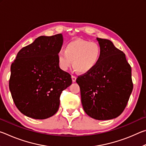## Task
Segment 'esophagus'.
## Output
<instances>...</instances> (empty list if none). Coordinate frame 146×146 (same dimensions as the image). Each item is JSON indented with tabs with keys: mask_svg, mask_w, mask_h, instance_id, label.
<instances>
[{
	"mask_svg": "<svg viewBox=\"0 0 146 146\" xmlns=\"http://www.w3.org/2000/svg\"><path fill=\"white\" fill-rule=\"evenodd\" d=\"M71 78H72V81H73V82H76V76L72 75V76H71Z\"/></svg>",
	"mask_w": 146,
	"mask_h": 146,
	"instance_id": "1",
	"label": "esophagus"
}]
</instances>
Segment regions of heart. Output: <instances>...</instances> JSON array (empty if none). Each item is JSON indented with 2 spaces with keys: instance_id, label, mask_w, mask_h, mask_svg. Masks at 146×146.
I'll use <instances>...</instances> for the list:
<instances>
[{
  "instance_id": "1",
  "label": "heart",
  "mask_w": 146,
  "mask_h": 146,
  "mask_svg": "<svg viewBox=\"0 0 146 146\" xmlns=\"http://www.w3.org/2000/svg\"><path fill=\"white\" fill-rule=\"evenodd\" d=\"M101 48L95 42L75 40L68 43L65 50L58 52L59 66L66 71L72 65L75 70L81 73L90 71L97 66L101 56Z\"/></svg>"
}]
</instances>
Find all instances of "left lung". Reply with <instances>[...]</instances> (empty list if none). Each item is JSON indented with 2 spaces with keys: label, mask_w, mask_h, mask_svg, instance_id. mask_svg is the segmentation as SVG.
<instances>
[{
  "label": "left lung",
  "mask_w": 146,
  "mask_h": 146,
  "mask_svg": "<svg viewBox=\"0 0 146 146\" xmlns=\"http://www.w3.org/2000/svg\"><path fill=\"white\" fill-rule=\"evenodd\" d=\"M101 56L97 66L78 76L81 102L86 114L98 120L121 115L127 106L133 84L131 68L125 54L108 39L97 38Z\"/></svg>",
  "instance_id": "obj_1"
}]
</instances>
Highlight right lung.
Returning <instances> with one entry per match:
<instances>
[{"label": "right lung", "mask_w": 146, "mask_h": 146, "mask_svg": "<svg viewBox=\"0 0 146 146\" xmlns=\"http://www.w3.org/2000/svg\"><path fill=\"white\" fill-rule=\"evenodd\" d=\"M62 35L40 36L22 48L11 66L9 90L16 107L34 119L57 112L62 91L72 84L71 75L59 67L57 54Z\"/></svg>", "instance_id": "add662e5"}]
</instances>
